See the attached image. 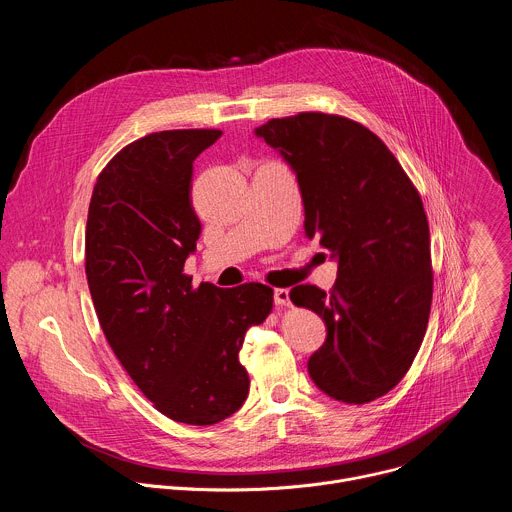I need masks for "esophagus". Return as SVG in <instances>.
Instances as JSON below:
<instances>
[{"instance_id": "esophagus-1", "label": "esophagus", "mask_w": 512, "mask_h": 512, "mask_svg": "<svg viewBox=\"0 0 512 512\" xmlns=\"http://www.w3.org/2000/svg\"><path fill=\"white\" fill-rule=\"evenodd\" d=\"M273 300H275V306H281V308L291 306V302H289V289H283V287L275 289Z\"/></svg>"}]
</instances>
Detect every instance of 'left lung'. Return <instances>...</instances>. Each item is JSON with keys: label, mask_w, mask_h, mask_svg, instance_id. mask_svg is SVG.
<instances>
[{"label": "left lung", "mask_w": 512, "mask_h": 512, "mask_svg": "<svg viewBox=\"0 0 512 512\" xmlns=\"http://www.w3.org/2000/svg\"><path fill=\"white\" fill-rule=\"evenodd\" d=\"M255 133L296 170L306 235L338 259L328 294L310 283L289 291L328 328L310 377L336 401H375L407 375L427 330L433 269L421 196L381 137L348 117L306 111Z\"/></svg>", "instance_id": "1"}]
</instances>
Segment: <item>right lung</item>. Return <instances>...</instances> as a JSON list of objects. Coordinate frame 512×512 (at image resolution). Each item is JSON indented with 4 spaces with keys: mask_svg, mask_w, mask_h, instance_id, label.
Returning a JSON list of instances; mask_svg holds the SVG:
<instances>
[{
    "mask_svg": "<svg viewBox=\"0 0 512 512\" xmlns=\"http://www.w3.org/2000/svg\"><path fill=\"white\" fill-rule=\"evenodd\" d=\"M221 129H170L131 141L93 188L85 271L103 334L139 391L166 417L212 425L249 393L245 332L273 310V289L192 285L184 273L200 221L192 162Z\"/></svg>",
    "mask_w": 512,
    "mask_h": 512,
    "instance_id": "right-lung-1",
    "label": "right lung"
}]
</instances>
